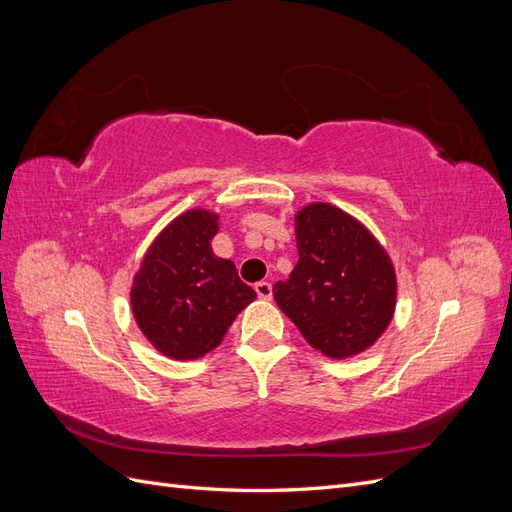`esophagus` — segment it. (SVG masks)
Instances as JSON below:
<instances>
[{"mask_svg": "<svg viewBox=\"0 0 512 512\" xmlns=\"http://www.w3.org/2000/svg\"><path fill=\"white\" fill-rule=\"evenodd\" d=\"M254 290H256V294H258V299L269 301V299L273 297V286H271L269 282H258V284L254 286Z\"/></svg>", "mask_w": 512, "mask_h": 512, "instance_id": "esophagus-1", "label": "esophagus"}]
</instances>
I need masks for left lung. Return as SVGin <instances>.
<instances>
[{
    "label": "left lung",
    "instance_id": "left-lung-1",
    "mask_svg": "<svg viewBox=\"0 0 512 512\" xmlns=\"http://www.w3.org/2000/svg\"><path fill=\"white\" fill-rule=\"evenodd\" d=\"M294 235L299 262L273 286L275 303L329 359L365 352L395 314L393 260L365 224L329 203L297 211Z\"/></svg>",
    "mask_w": 512,
    "mask_h": 512
}]
</instances>
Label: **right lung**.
Here are the masks:
<instances>
[{
    "instance_id": "obj_1",
    "label": "right lung",
    "mask_w": 512,
    "mask_h": 512,
    "mask_svg": "<svg viewBox=\"0 0 512 512\" xmlns=\"http://www.w3.org/2000/svg\"><path fill=\"white\" fill-rule=\"evenodd\" d=\"M220 215L190 209L153 239L130 290L138 329L160 354L194 361L218 348L256 292L239 280L232 260L215 256Z\"/></svg>"
}]
</instances>
